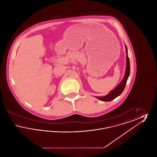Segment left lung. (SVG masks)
I'll list each match as a JSON object with an SVG mask.
<instances>
[{"label": "left lung", "mask_w": 157, "mask_h": 157, "mask_svg": "<svg viewBox=\"0 0 157 157\" xmlns=\"http://www.w3.org/2000/svg\"><path fill=\"white\" fill-rule=\"evenodd\" d=\"M125 49H126V53H127V68H126L125 76L121 82L116 87V88L112 90L111 92H109L107 95L104 96V97H97L98 99H99L102 101L108 102V101H112L117 97L120 96V95L122 93L123 90L125 89L128 78V77L129 76V74H130V63H129V57L128 55V50H127L126 45H125Z\"/></svg>", "instance_id": "obj_1"}]
</instances>
